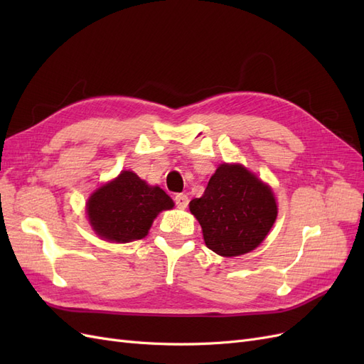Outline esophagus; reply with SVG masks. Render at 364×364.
<instances>
[{
  "label": "esophagus",
  "mask_w": 364,
  "mask_h": 364,
  "mask_svg": "<svg viewBox=\"0 0 364 364\" xmlns=\"http://www.w3.org/2000/svg\"><path fill=\"white\" fill-rule=\"evenodd\" d=\"M174 202H176V206L181 208V209H185L186 206H188V196L181 193V194H176L174 196Z\"/></svg>",
  "instance_id": "esophagus-1"
}]
</instances>
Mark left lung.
<instances>
[{"instance_id":"8db88e82","label":"left lung","mask_w":364,"mask_h":364,"mask_svg":"<svg viewBox=\"0 0 364 364\" xmlns=\"http://www.w3.org/2000/svg\"><path fill=\"white\" fill-rule=\"evenodd\" d=\"M206 247L220 257H238L258 247L278 215L274 194L241 164H222L200 199L190 202Z\"/></svg>"}]
</instances>
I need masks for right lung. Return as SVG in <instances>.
I'll list each match as a JSON object with an SVG mask.
<instances>
[{
	"mask_svg": "<svg viewBox=\"0 0 364 364\" xmlns=\"http://www.w3.org/2000/svg\"><path fill=\"white\" fill-rule=\"evenodd\" d=\"M173 206L171 197L158 185L150 186L134 171L124 170L91 194L86 213L98 237L129 243L144 238L158 214Z\"/></svg>",
	"mask_w": 364,
	"mask_h": 364,
	"instance_id": "1",
	"label": "right lung"
}]
</instances>
